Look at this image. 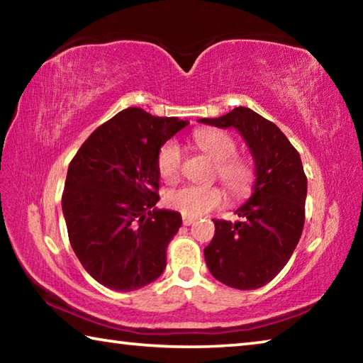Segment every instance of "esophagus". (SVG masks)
<instances>
[{"instance_id":"1","label":"esophagus","mask_w":363,"mask_h":363,"mask_svg":"<svg viewBox=\"0 0 363 363\" xmlns=\"http://www.w3.org/2000/svg\"><path fill=\"white\" fill-rule=\"evenodd\" d=\"M195 223V218H190V216H184L182 218V224L184 225H190V224H194Z\"/></svg>"}]
</instances>
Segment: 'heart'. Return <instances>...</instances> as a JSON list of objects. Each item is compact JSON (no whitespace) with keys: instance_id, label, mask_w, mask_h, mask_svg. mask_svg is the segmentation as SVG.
I'll return each instance as SVG.
<instances>
[{"instance_id":"obj_1","label":"heart","mask_w":363,"mask_h":363,"mask_svg":"<svg viewBox=\"0 0 363 363\" xmlns=\"http://www.w3.org/2000/svg\"><path fill=\"white\" fill-rule=\"evenodd\" d=\"M196 149L216 162V176L232 199L248 195L255 182V168L248 160L235 157L237 143L230 134L219 130L194 133ZM182 149L174 140L162 145L157 155V168L162 179L174 182L181 174ZM224 201V192L216 186H186L168 195V205L184 216L199 218L218 208Z\"/></svg>"}]
</instances>
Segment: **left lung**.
<instances>
[{
	"instance_id": "1",
	"label": "left lung",
	"mask_w": 363,
	"mask_h": 363,
	"mask_svg": "<svg viewBox=\"0 0 363 363\" xmlns=\"http://www.w3.org/2000/svg\"><path fill=\"white\" fill-rule=\"evenodd\" d=\"M200 121L235 128L255 160L253 195L235 211L242 219H214L216 230L205 248V261L220 284L256 290L285 267L303 233L307 195L303 163L277 125L248 107Z\"/></svg>"
}]
</instances>
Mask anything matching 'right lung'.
I'll return each instance as SVG.
<instances>
[{"label":"right lung","instance_id":"obj_1","mask_svg":"<svg viewBox=\"0 0 363 363\" xmlns=\"http://www.w3.org/2000/svg\"><path fill=\"white\" fill-rule=\"evenodd\" d=\"M176 116L130 107L104 123L69 164L62 211L69 240L91 277L115 291L152 284L167 267L179 213L157 210L162 145L186 128Z\"/></svg>","mask_w":363,"mask_h":363}]
</instances>
